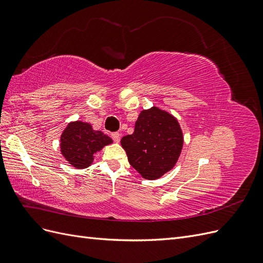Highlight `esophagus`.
Returning <instances> with one entry per match:
<instances>
[{"mask_svg": "<svg viewBox=\"0 0 263 263\" xmlns=\"http://www.w3.org/2000/svg\"><path fill=\"white\" fill-rule=\"evenodd\" d=\"M112 138L115 142H119V140H121V135H119L118 133H113L112 134Z\"/></svg>", "mask_w": 263, "mask_h": 263, "instance_id": "esophagus-1", "label": "esophagus"}]
</instances>
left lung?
Returning <instances> with one entry per match:
<instances>
[{
    "mask_svg": "<svg viewBox=\"0 0 263 263\" xmlns=\"http://www.w3.org/2000/svg\"><path fill=\"white\" fill-rule=\"evenodd\" d=\"M127 158L144 179L156 180L173 169L183 147V133L178 119L153 106L141 110L132 135L121 140Z\"/></svg>",
    "mask_w": 263,
    "mask_h": 263,
    "instance_id": "left-lung-1",
    "label": "left lung"
}]
</instances>
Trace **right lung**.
<instances>
[{
  "label": "right lung",
  "mask_w": 263,
  "mask_h": 263,
  "mask_svg": "<svg viewBox=\"0 0 263 263\" xmlns=\"http://www.w3.org/2000/svg\"><path fill=\"white\" fill-rule=\"evenodd\" d=\"M112 138L101 130H94L90 123L70 122L60 136V150L66 160L77 169H85L93 163L94 155L107 145Z\"/></svg>",
  "instance_id": "right-lung-1"
}]
</instances>
